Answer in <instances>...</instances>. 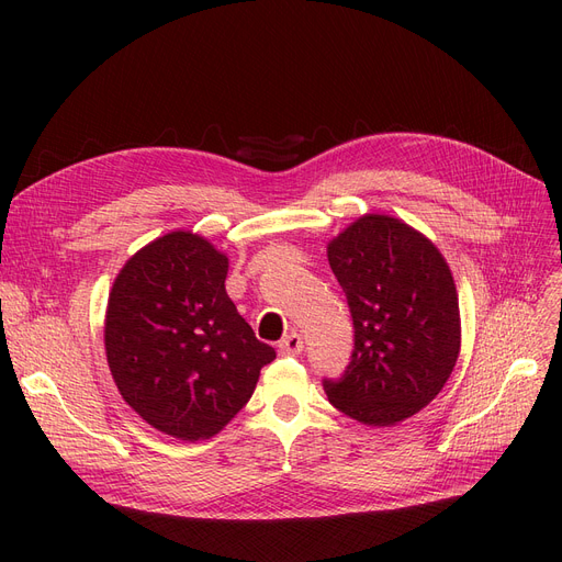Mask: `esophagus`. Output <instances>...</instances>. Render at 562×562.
Returning <instances> with one entry per match:
<instances>
[{
    "label": "esophagus",
    "instance_id": "1",
    "mask_svg": "<svg viewBox=\"0 0 562 562\" xmlns=\"http://www.w3.org/2000/svg\"><path fill=\"white\" fill-rule=\"evenodd\" d=\"M305 341H303V337L301 335H296V333H289L282 341H280V352H282V356H301V352H303V346Z\"/></svg>",
    "mask_w": 562,
    "mask_h": 562
}]
</instances>
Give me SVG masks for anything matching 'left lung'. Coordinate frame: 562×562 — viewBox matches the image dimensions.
I'll use <instances>...</instances> for the list:
<instances>
[{
  "instance_id": "left-lung-1",
  "label": "left lung",
  "mask_w": 562,
  "mask_h": 562,
  "mask_svg": "<svg viewBox=\"0 0 562 562\" xmlns=\"http://www.w3.org/2000/svg\"><path fill=\"white\" fill-rule=\"evenodd\" d=\"M352 316V352L328 401L367 426H394L426 407L460 352L458 291L447 259L398 218L367 214L328 244Z\"/></svg>"
}]
</instances>
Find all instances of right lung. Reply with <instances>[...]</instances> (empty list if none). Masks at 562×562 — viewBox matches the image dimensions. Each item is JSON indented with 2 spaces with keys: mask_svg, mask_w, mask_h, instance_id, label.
<instances>
[{
  "mask_svg": "<svg viewBox=\"0 0 562 562\" xmlns=\"http://www.w3.org/2000/svg\"><path fill=\"white\" fill-rule=\"evenodd\" d=\"M227 257L191 232L140 248L109 293L104 348L115 387L153 428L210 439L252 396L276 350L225 291Z\"/></svg>",
  "mask_w": 562,
  "mask_h": 562,
  "instance_id": "1",
  "label": "right lung"
}]
</instances>
